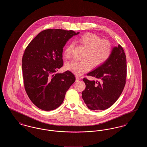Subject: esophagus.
<instances>
[{
	"label": "esophagus",
	"mask_w": 147,
	"mask_h": 147,
	"mask_svg": "<svg viewBox=\"0 0 147 147\" xmlns=\"http://www.w3.org/2000/svg\"><path fill=\"white\" fill-rule=\"evenodd\" d=\"M76 81H78V80H79V79H80V78L78 77V76H76Z\"/></svg>",
	"instance_id": "obj_1"
}]
</instances>
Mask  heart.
I'll use <instances>...</instances> for the list:
<instances>
[{
    "label": "heart",
    "mask_w": 147,
    "mask_h": 147,
    "mask_svg": "<svg viewBox=\"0 0 147 147\" xmlns=\"http://www.w3.org/2000/svg\"><path fill=\"white\" fill-rule=\"evenodd\" d=\"M77 42L83 46L86 51L82 61H72L65 64V68L77 75H82L90 70L92 65L98 67L105 63L112 53V47L111 43L106 40H101L98 35L92 33H86L80 36ZM74 45H68L63 52V55L67 59L72 56Z\"/></svg>",
    "instance_id": "b5f03b06"
}]
</instances>
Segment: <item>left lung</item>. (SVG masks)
<instances>
[{"label": "left lung", "instance_id": "left-lung-1", "mask_svg": "<svg viewBox=\"0 0 147 147\" xmlns=\"http://www.w3.org/2000/svg\"><path fill=\"white\" fill-rule=\"evenodd\" d=\"M126 63L124 50L119 45L112 49L105 63L87 74L98 79L96 81L83 79L86 88L82 92V98L89 109L104 110L117 100L126 84Z\"/></svg>", "mask_w": 147, "mask_h": 147}]
</instances>
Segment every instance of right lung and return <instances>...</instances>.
<instances>
[{
  "mask_svg": "<svg viewBox=\"0 0 147 147\" xmlns=\"http://www.w3.org/2000/svg\"><path fill=\"white\" fill-rule=\"evenodd\" d=\"M74 31L47 29L37 35L25 50L22 59L24 86L37 107L53 110L63 102L66 92L76 81L69 70L56 73L63 65V48Z\"/></svg>",
  "mask_w": 147,
  "mask_h": 147,
  "instance_id": "1",
  "label": "right lung"
}]
</instances>
